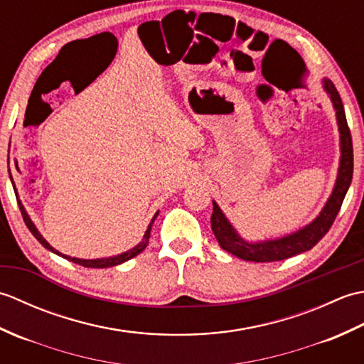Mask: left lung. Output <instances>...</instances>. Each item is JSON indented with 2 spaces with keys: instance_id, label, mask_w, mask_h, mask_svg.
I'll return each instance as SVG.
<instances>
[{
  "instance_id": "obj_1",
  "label": "left lung",
  "mask_w": 364,
  "mask_h": 364,
  "mask_svg": "<svg viewBox=\"0 0 364 364\" xmlns=\"http://www.w3.org/2000/svg\"><path fill=\"white\" fill-rule=\"evenodd\" d=\"M322 87L327 92V95L330 97L331 105H333V109L336 112V123L339 131V151H341L335 188L331 191L327 203L323 205L318 218L311 220L304 228L277 239H266V241L250 242L245 241V239L237 233L235 227L231 225L230 220L225 218V214H223L219 205L213 200V233L222 249L231 255H235V257L245 261L270 262L282 261L301 252L311 250L313 247L327 235L331 223L335 222L339 210H341V205L344 202L347 191H349L353 175L352 136L349 127H347L341 97H339L335 84L326 78L322 80Z\"/></svg>"
}]
</instances>
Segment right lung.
<instances>
[{
	"instance_id": "1",
	"label": "right lung",
	"mask_w": 364,
	"mask_h": 364,
	"mask_svg": "<svg viewBox=\"0 0 364 364\" xmlns=\"http://www.w3.org/2000/svg\"><path fill=\"white\" fill-rule=\"evenodd\" d=\"M12 183H14V181H12ZM14 186H15V184H14ZM15 196H17L18 208H20V211H21L23 220H25V223H26V227L29 228V231H31V233H33V236L37 239L38 242H41V244L45 247L46 250H50V252H53V253H56V255H59V257H63V258H65V259H68V261L76 262V264H80V266H84V267H94V269H103V267H112V266H119V264H122V262H125V261H128V259H131V258L137 257V255L141 253V252L145 249L146 244H149V239H150V231H151V225H153L154 219H156V218H158V214H159V211H156V214L153 215V219H151V222L149 223V228H146L145 235H144V237H142V241L139 242L137 245H134L133 249H129V250L123 252V253H120V255H114V257H106V258H95V259H82V258L68 257V255L60 253L59 250L54 249V247H51V245L48 244V241H46V239H45V237H43L41 233H38V230H37V227L34 225V222L31 220L29 214H28V213H26V210H25V206H23V203L20 202L18 194H17V189H15Z\"/></svg>"
}]
</instances>
